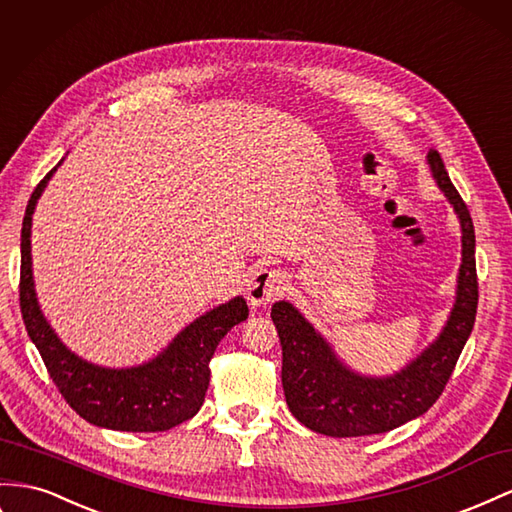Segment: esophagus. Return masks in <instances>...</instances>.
<instances>
[{
    "label": "esophagus",
    "instance_id": "34e87169",
    "mask_svg": "<svg viewBox=\"0 0 512 512\" xmlns=\"http://www.w3.org/2000/svg\"><path fill=\"white\" fill-rule=\"evenodd\" d=\"M286 275L278 269H256L247 284V299L252 306H265L271 299L284 293Z\"/></svg>",
    "mask_w": 512,
    "mask_h": 512
}]
</instances>
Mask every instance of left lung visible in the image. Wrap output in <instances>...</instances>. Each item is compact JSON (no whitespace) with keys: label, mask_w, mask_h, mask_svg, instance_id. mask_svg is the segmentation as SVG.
Segmentation results:
<instances>
[{"label":"left lung","mask_w":512,"mask_h":512,"mask_svg":"<svg viewBox=\"0 0 512 512\" xmlns=\"http://www.w3.org/2000/svg\"><path fill=\"white\" fill-rule=\"evenodd\" d=\"M437 187L461 224V267L457 297L437 340L390 377H366L340 362L331 344L288 301H275L271 319L282 344V385L290 413L314 433L362 437L388 433L422 416L444 392L472 334L478 308L476 237L459 191L437 150L426 157Z\"/></svg>","instance_id":"1"}]
</instances>
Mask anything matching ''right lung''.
Masks as SVG:
<instances>
[{
    "label": "right lung",
    "instance_id": "right-lung-1",
    "mask_svg": "<svg viewBox=\"0 0 512 512\" xmlns=\"http://www.w3.org/2000/svg\"><path fill=\"white\" fill-rule=\"evenodd\" d=\"M58 165L34 189L21 228L19 301L27 336L36 344L55 388L86 422L112 431H168L200 411L209 390V362L217 344L234 325L247 319L250 310L243 297H234L189 323L150 362L131 368L96 366L66 349L40 312L30 241L36 202Z\"/></svg>",
    "mask_w": 512,
    "mask_h": 512
}]
</instances>
